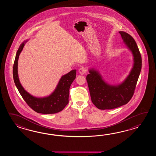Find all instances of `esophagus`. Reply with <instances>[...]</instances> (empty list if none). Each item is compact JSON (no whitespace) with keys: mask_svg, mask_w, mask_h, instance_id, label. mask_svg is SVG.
<instances>
[{"mask_svg":"<svg viewBox=\"0 0 156 156\" xmlns=\"http://www.w3.org/2000/svg\"><path fill=\"white\" fill-rule=\"evenodd\" d=\"M86 71H87V70H86V69H85V67H81V68H80L79 70V73H80V74H81V75H83V74L86 73Z\"/></svg>","mask_w":156,"mask_h":156,"instance_id":"esophagus-1","label":"esophagus"}]
</instances>
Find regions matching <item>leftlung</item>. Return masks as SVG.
<instances>
[{"label":"left lung","instance_id":"1","mask_svg":"<svg viewBox=\"0 0 156 156\" xmlns=\"http://www.w3.org/2000/svg\"><path fill=\"white\" fill-rule=\"evenodd\" d=\"M122 38L133 53L134 64L129 75L118 85L105 83L96 70H89L86 76L93 104L99 109H113L124 105L132 99L142 69V57L135 40L128 33L120 31Z\"/></svg>","mask_w":156,"mask_h":156}]
</instances>
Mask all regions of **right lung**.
Here are the masks:
<instances>
[{"instance_id":"right-lung-1","label":"right lung","mask_w":156,"mask_h":156,"mask_svg":"<svg viewBox=\"0 0 156 156\" xmlns=\"http://www.w3.org/2000/svg\"><path fill=\"white\" fill-rule=\"evenodd\" d=\"M25 43L24 42L20 44L17 51L14 62L13 75L16 86L28 105L37 113L44 114L58 113L62 111L69 103V89L71 83L76 78V70H72L61 77L56 89L50 96L38 98L31 95L24 89L20 84L18 75V58Z\"/></svg>"}]
</instances>
